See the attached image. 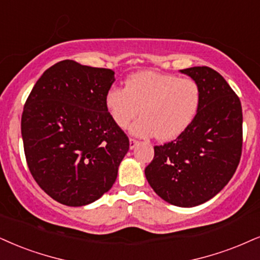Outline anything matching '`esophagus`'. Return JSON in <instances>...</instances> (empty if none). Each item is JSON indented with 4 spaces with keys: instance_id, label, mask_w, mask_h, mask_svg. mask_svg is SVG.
Instances as JSON below:
<instances>
[{
    "instance_id": "esophagus-1",
    "label": "esophagus",
    "mask_w": 260,
    "mask_h": 260,
    "mask_svg": "<svg viewBox=\"0 0 260 260\" xmlns=\"http://www.w3.org/2000/svg\"><path fill=\"white\" fill-rule=\"evenodd\" d=\"M139 143H140V141H137L136 139H133V137H130V148L131 149L136 148V147L139 146Z\"/></svg>"
}]
</instances>
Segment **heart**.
I'll use <instances>...</instances> for the list:
<instances>
[{
  "mask_svg": "<svg viewBox=\"0 0 260 260\" xmlns=\"http://www.w3.org/2000/svg\"><path fill=\"white\" fill-rule=\"evenodd\" d=\"M200 98V88L193 79L142 71L127 77L125 88H108L105 106L120 129L141 113L142 118L131 126V133L170 141L177 139L193 121Z\"/></svg>",
  "mask_w": 260,
  "mask_h": 260,
  "instance_id": "1",
  "label": "heart"
}]
</instances>
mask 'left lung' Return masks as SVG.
Returning <instances> with one entry per match:
<instances>
[{"label": "left lung", "instance_id": "1", "mask_svg": "<svg viewBox=\"0 0 260 260\" xmlns=\"http://www.w3.org/2000/svg\"><path fill=\"white\" fill-rule=\"evenodd\" d=\"M200 88L193 121L177 139L154 146L145 170L153 190L179 207L204 204L235 174L242 153V107L225 79L207 66L181 70Z\"/></svg>", "mask_w": 260, "mask_h": 260}]
</instances>
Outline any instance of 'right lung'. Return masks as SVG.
Instances as JSON below:
<instances>
[{"instance_id":"1","label":"right lung","mask_w":260,"mask_h":260,"mask_svg":"<svg viewBox=\"0 0 260 260\" xmlns=\"http://www.w3.org/2000/svg\"><path fill=\"white\" fill-rule=\"evenodd\" d=\"M113 82L110 69L63 60L41 76L25 102L21 135L28 170L57 203H94L117 179L130 143L106 110Z\"/></svg>"}]
</instances>
